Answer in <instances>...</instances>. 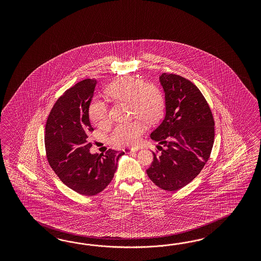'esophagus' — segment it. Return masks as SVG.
<instances>
[{
	"mask_svg": "<svg viewBox=\"0 0 261 261\" xmlns=\"http://www.w3.org/2000/svg\"><path fill=\"white\" fill-rule=\"evenodd\" d=\"M139 150V148H126V149H124L123 151H125L127 153H131V152H136V151Z\"/></svg>",
	"mask_w": 261,
	"mask_h": 261,
	"instance_id": "esophagus-1",
	"label": "esophagus"
}]
</instances>
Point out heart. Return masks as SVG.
Here are the masks:
<instances>
[{"instance_id": "b5f03b06", "label": "heart", "mask_w": 261, "mask_h": 261, "mask_svg": "<svg viewBox=\"0 0 261 261\" xmlns=\"http://www.w3.org/2000/svg\"><path fill=\"white\" fill-rule=\"evenodd\" d=\"M107 94L112 98L129 103L132 118H139L146 123L158 120L165 109V98L157 86L145 83L142 79L122 77L107 88ZM89 118L96 126L106 127L110 123L107 104L95 98L89 106ZM145 126L142 120L135 119L117 125L111 134L109 141L117 147H131L138 144Z\"/></svg>"}]
</instances>
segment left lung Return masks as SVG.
<instances>
[{"label": "left lung", "mask_w": 261, "mask_h": 261, "mask_svg": "<svg viewBox=\"0 0 261 261\" xmlns=\"http://www.w3.org/2000/svg\"><path fill=\"white\" fill-rule=\"evenodd\" d=\"M166 117L151 139L163 144L153 152L146 173L162 190L175 191L190 184L208 161L214 142V119L204 95L191 81L164 72Z\"/></svg>", "instance_id": "left-lung-1"}]
</instances>
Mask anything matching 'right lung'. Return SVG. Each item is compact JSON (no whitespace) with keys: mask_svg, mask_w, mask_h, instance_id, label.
Returning a JSON list of instances; mask_svg holds the SVG:
<instances>
[{"mask_svg":"<svg viewBox=\"0 0 261 261\" xmlns=\"http://www.w3.org/2000/svg\"><path fill=\"white\" fill-rule=\"evenodd\" d=\"M96 80L84 79L66 90L47 117L45 147L47 162L58 178L79 194L92 196L110 184L124 152L108 149L91 154L88 134L94 129L89 106Z\"/></svg>","mask_w":261,"mask_h":261,"instance_id":"right-lung-1","label":"right lung"}]
</instances>
